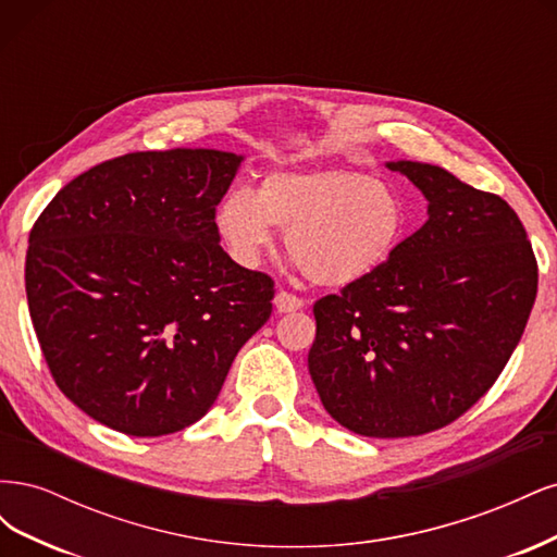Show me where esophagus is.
Instances as JSON below:
<instances>
[{
    "label": "esophagus",
    "mask_w": 557,
    "mask_h": 557,
    "mask_svg": "<svg viewBox=\"0 0 557 557\" xmlns=\"http://www.w3.org/2000/svg\"><path fill=\"white\" fill-rule=\"evenodd\" d=\"M274 307H276L278 313H293V311L305 309V299H299V297L293 295V293L281 290V293H276V297H274Z\"/></svg>",
    "instance_id": "esophagus-1"
}]
</instances>
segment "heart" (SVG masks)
Returning <instances> with one entry per match:
<instances>
[{"instance_id": "obj_1", "label": "heart", "mask_w": 557, "mask_h": 557, "mask_svg": "<svg viewBox=\"0 0 557 557\" xmlns=\"http://www.w3.org/2000/svg\"><path fill=\"white\" fill-rule=\"evenodd\" d=\"M274 227L313 283L348 288L393 260L409 232V209L393 183L358 170L269 172L256 195L232 190L215 209L218 234L246 267L274 248Z\"/></svg>"}]
</instances>
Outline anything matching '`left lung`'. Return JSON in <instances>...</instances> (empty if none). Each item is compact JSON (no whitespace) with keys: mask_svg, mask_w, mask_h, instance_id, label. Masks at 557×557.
<instances>
[{"mask_svg":"<svg viewBox=\"0 0 557 557\" xmlns=\"http://www.w3.org/2000/svg\"><path fill=\"white\" fill-rule=\"evenodd\" d=\"M428 221L393 260L313 305L309 374L346 430L397 440L440 430L476 404L518 346L536 260L516 211L436 164L397 160Z\"/></svg>","mask_w":557,"mask_h":557,"instance_id":"obj_1","label":"left lung"}]
</instances>
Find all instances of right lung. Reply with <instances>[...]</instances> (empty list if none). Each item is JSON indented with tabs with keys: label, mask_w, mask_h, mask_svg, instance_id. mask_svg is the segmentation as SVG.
<instances>
[{
	"label": "right lung",
	"mask_w": 557,
	"mask_h": 557,
	"mask_svg": "<svg viewBox=\"0 0 557 557\" xmlns=\"http://www.w3.org/2000/svg\"><path fill=\"white\" fill-rule=\"evenodd\" d=\"M244 156L127 153L53 197L29 232L32 325L60 391L97 423L162 436L205 416L272 315L274 281L215 230Z\"/></svg>",
	"instance_id": "add662e5"
}]
</instances>
